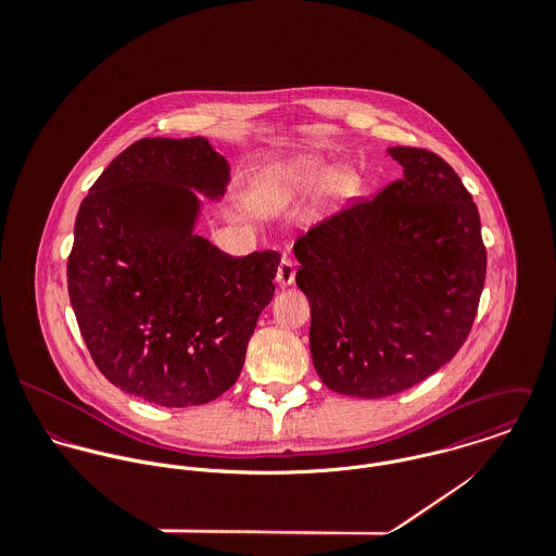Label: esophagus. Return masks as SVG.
Returning <instances> with one entry per match:
<instances>
[{
	"label": "esophagus",
	"mask_w": 556,
	"mask_h": 556,
	"mask_svg": "<svg viewBox=\"0 0 556 556\" xmlns=\"http://www.w3.org/2000/svg\"><path fill=\"white\" fill-rule=\"evenodd\" d=\"M295 271H298L295 261H293L291 256H282V261H280V265H278V271H276V280H278V285H280V287H289V285H293V280H295Z\"/></svg>",
	"instance_id": "1"
}]
</instances>
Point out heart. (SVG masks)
<instances>
[{"label":"heart","mask_w":556,"mask_h":556,"mask_svg":"<svg viewBox=\"0 0 556 556\" xmlns=\"http://www.w3.org/2000/svg\"><path fill=\"white\" fill-rule=\"evenodd\" d=\"M318 181H331V179H336V173L333 170H320L317 175Z\"/></svg>","instance_id":"1"}]
</instances>
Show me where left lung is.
<instances>
[{"label":"left lung","mask_w":556,"mask_h":556,"mask_svg":"<svg viewBox=\"0 0 556 556\" xmlns=\"http://www.w3.org/2000/svg\"><path fill=\"white\" fill-rule=\"evenodd\" d=\"M404 175L295 241L320 381L344 396L404 392L465 344L485 282L476 203L434 152L390 148Z\"/></svg>","instance_id":"obj_1"}]
</instances>
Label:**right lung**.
<instances>
[{
    "instance_id": "obj_1",
    "label": "right lung",
    "mask_w": 556,
    "mask_h": 556,
    "mask_svg": "<svg viewBox=\"0 0 556 556\" xmlns=\"http://www.w3.org/2000/svg\"><path fill=\"white\" fill-rule=\"evenodd\" d=\"M229 162L207 139H141L89 188L68 293L98 370L160 406L205 404L238 381L274 298L280 254L233 258L192 233L199 201L225 194Z\"/></svg>"
}]
</instances>
